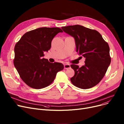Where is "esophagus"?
Wrapping results in <instances>:
<instances>
[{
	"label": "esophagus",
	"instance_id": "34e87169",
	"mask_svg": "<svg viewBox=\"0 0 124 124\" xmlns=\"http://www.w3.org/2000/svg\"><path fill=\"white\" fill-rule=\"evenodd\" d=\"M64 67L65 69H69L70 68V65L69 64H64Z\"/></svg>",
	"mask_w": 124,
	"mask_h": 124
}]
</instances>
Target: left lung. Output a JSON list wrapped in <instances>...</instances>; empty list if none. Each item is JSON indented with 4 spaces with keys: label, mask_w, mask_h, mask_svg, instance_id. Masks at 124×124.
I'll list each match as a JSON object with an SVG mask.
<instances>
[{
    "label": "left lung",
    "mask_w": 124,
    "mask_h": 124,
    "mask_svg": "<svg viewBox=\"0 0 124 124\" xmlns=\"http://www.w3.org/2000/svg\"><path fill=\"white\" fill-rule=\"evenodd\" d=\"M61 29L74 38L76 52L85 58V65L80 68L71 65L75 72L71 82L84 89L95 86L103 78L111 61L108 44L97 31L82 25H69Z\"/></svg>",
    "instance_id": "1"
}]
</instances>
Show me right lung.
I'll list each match as a JSON object with an SVG mask.
<instances>
[{
	"label": "right lung",
	"instance_id": "obj_1",
	"mask_svg": "<svg viewBox=\"0 0 124 124\" xmlns=\"http://www.w3.org/2000/svg\"><path fill=\"white\" fill-rule=\"evenodd\" d=\"M59 28L43 27L27 32L16 44L14 65L23 82L30 87L41 89L54 80L58 72L64 69L61 63H50L43 58L51 42L59 32Z\"/></svg>",
	"mask_w": 124,
	"mask_h": 124
}]
</instances>
